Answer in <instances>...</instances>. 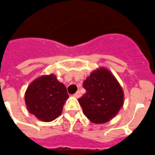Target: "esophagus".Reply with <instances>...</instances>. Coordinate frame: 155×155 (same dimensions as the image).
I'll use <instances>...</instances> for the list:
<instances>
[{"label": "esophagus", "instance_id": "obj_1", "mask_svg": "<svg viewBox=\"0 0 155 155\" xmlns=\"http://www.w3.org/2000/svg\"><path fill=\"white\" fill-rule=\"evenodd\" d=\"M73 96L76 98H79V97H80V96H81V94H80V92H79V91H77L76 94H74Z\"/></svg>", "mask_w": 155, "mask_h": 155}]
</instances>
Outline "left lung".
I'll use <instances>...</instances> for the list:
<instances>
[{
    "instance_id": "8db88e82",
    "label": "left lung",
    "mask_w": 155,
    "mask_h": 155,
    "mask_svg": "<svg viewBox=\"0 0 155 155\" xmlns=\"http://www.w3.org/2000/svg\"><path fill=\"white\" fill-rule=\"evenodd\" d=\"M87 91L79 98L83 114L95 124L104 123L118 114L123 105L124 94L111 72L97 68L83 82Z\"/></svg>"
}]
</instances>
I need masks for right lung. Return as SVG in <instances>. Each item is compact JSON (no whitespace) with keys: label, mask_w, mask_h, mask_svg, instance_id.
Returning <instances> with one entry per match:
<instances>
[{"label":"right lung","mask_w":155,"mask_h":155,"mask_svg":"<svg viewBox=\"0 0 155 155\" xmlns=\"http://www.w3.org/2000/svg\"><path fill=\"white\" fill-rule=\"evenodd\" d=\"M68 98L65 86L53 74L33 80L25 94L28 111L43 122H51L61 115Z\"/></svg>","instance_id":"right-lung-1"}]
</instances>
